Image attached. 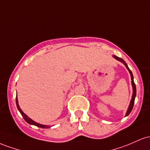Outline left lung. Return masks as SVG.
<instances>
[{
	"label": "left lung",
	"mask_w": 150,
	"mask_h": 150,
	"mask_svg": "<svg viewBox=\"0 0 150 150\" xmlns=\"http://www.w3.org/2000/svg\"><path fill=\"white\" fill-rule=\"evenodd\" d=\"M112 57H113L115 59H117V61H120V62H122V63L124 65H125L126 68H127V69L129 71V74H130V76H131V80H132V89H133V91H132V99H131L130 103H129V107H128V108H127V112H126V114H125V116H127L129 113H130V112L132 111V108H133V105H134V99H135V96H136V86H135V84H134V80H133V75H132V71H131L130 69H129V67L127 65V64L125 63V62L122 59H121V58H120V57L115 56V55H113Z\"/></svg>",
	"instance_id": "8db88e82"
}]
</instances>
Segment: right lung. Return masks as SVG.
I'll list each match as a JSON object with an SVG mask.
<instances>
[{
	"label": "right lung",
	"mask_w": 150,
	"mask_h": 150,
	"mask_svg": "<svg viewBox=\"0 0 150 150\" xmlns=\"http://www.w3.org/2000/svg\"><path fill=\"white\" fill-rule=\"evenodd\" d=\"M16 105H17V108H18V110H19L20 112L21 113V115H23V118H24V120L26 121L28 123L30 124V125H35L37 126V127H41V128H50L51 126H48V125H42V124H40V123H38V122H35L34 120H32L31 118H30L29 117H28V115H25V114L23 112V110H21V108H20L19 106V104H18V98L16 97Z\"/></svg>",
	"instance_id": "right-lung-1"
}]
</instances>
